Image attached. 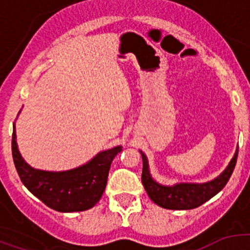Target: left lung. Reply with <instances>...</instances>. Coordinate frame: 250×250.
Masks as SVG:
<instances>
[{"mask_svg": "<svg viewBox=\"0 0 250 250\" xmlns=\"http://www.w3.org/2000/svg\"><path fill=\"white\" fill-rule=\"evenodd\" d=\"M140 153L143 158L141 181L151 201L166 209L188 210V209L197 208L201 204L206 203L225 188L236 166L238 146L228 167L213 180L207 181V183H176L170 186L162 185L152 178L147 157L141 150Z\"/></svg>", "mask_w": 250, "mask_h": 250, "instance_id": "8db88e82", "label": "left lung"}]
</instances>
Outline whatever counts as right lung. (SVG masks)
<instances>
[{
    "instance_id": "right-lung-1",
    "label": "right lung",
    "mask_w": 250,
    "mask_h": 250,
    "mask_svg": "<svg viewBox=\"0 0 250 250\" xmlns=\"http://www.w3.org/2000/svg\"><path fill=\"white\" fill-rule=\"evenodd\" d=\"M121 151V145L100 151L92 160L74 169L62 172L36 169L26 163L19 152L16 123L13 125L12 153L20 180L40 201L62 213L87 210L99 202L106 188L111 162Z\"/></svg>"
}]
</instances>
